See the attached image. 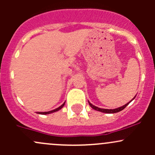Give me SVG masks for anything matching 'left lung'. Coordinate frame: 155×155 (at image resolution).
I'll use <instances>...</instances> for the list:
<instances>
[{
  "instance_id": "8db88e82",
  "label": "left lung",
  "mask_w": 155,
  "mask_h": 155,
  "mask_svg": "<svg viewBox=\"0 0 155 155\" xmlns=\"http://www.w3.org/2000/svg\"><path fill=\"white\" fill-rule=\"evenodd\" d=\"M136 97V96L134 97V98ZM133 99V100H134ZM132 100V101H133ZM130 102L129 103H127V104H125V105H124V106H122V107H118V108H116V109H101V108H99V107H95V106H94V105H92L91 104L90 102H89L88 101V104H89V105H90V107L92 108V109H94V110H97V111H99V112H104V113H116V112H120V111H121V110H123V109H124V108H125L128 105V104H130Z\"/></svg>"
}]
</instances>
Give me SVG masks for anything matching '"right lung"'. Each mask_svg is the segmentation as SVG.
<instances>
[{
    "mask_svg": "<svg viewBox=\"0 0 155 155\" xmlns=\"http://www.w3.org/2000/svg\"><path fill=\"white\" fill-rule=\"evenodd\" d=\"M64 104H65V102L63 104H62L61 106V107H59L58 108H57V109H54V110H51V111H49V112H37V114H41V115H48V114H50V113H52V112H57V111H58V110H60L61 109L62 107H64Z\"/></svg>",
    "mask_w": 155,
    "mask_h": 155,
    "instance_id": "1",
    "label": "right lung"
}]
</instances>
